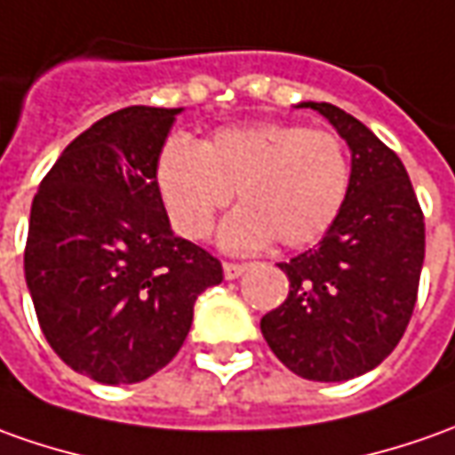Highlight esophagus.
<instances>
[{
  "mask_svg": "<svg viewBox=\"0 0 455 455\" xmlns=\"http://www.w3.org/2000/svg\"><path fill=\"white\" fill-rule=\"evenodd\" d=\"M243 271H246V267H243V264H224V279L227 281L239 279Z\"/></svg>",
  "mask_w": 455,
  "mask_h": 455,
  "instance_id": "obj_1",
  "label": "esophagus"
}]
</instances>
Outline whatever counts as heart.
<instances>
[{
	"mask_svg": "<svg viewBox=\"0 0 455 455\" xmlns=\"http://www.w3.org/2000/svg\"><path fill=\"white\" fill-rule=\"evenodd\" d=\"M351 166L341 139L299 124L227 126L204 144L172 137L156 156L154 184L172 227L206 239L228 202L239 209L221 227V246L253 251L318 241L341 214Z\"/></svg>",
	"mask_w": 455,
	"mask_h": 455,
	"instance_id": "obj_1",
	"label": "heart"
}]
</instances>
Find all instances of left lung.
Masks as SVG:
<instances>
[{"mask_svg":"<svg viewBox=\"0 0 455 455\" xmlns=\"http://www.w3.org/2000/svg\"><path fill=\"white\" fill-rule=\"evenodd\" d=\"M318 111L351 151L348 194L316 249L279 264L286 301L261 318L268 348L308 381L376 369L409 326L426 251L423 214L403 164L369 126L326 101Z\"/></svg>","mask_w":455,"mask_h":455,"instance_id":"obj_1","label":"left lung"}]
</instances>
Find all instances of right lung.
Segmentation results:
<instances>
[{"instance_id": "1", "label": "right lung", "mask_w": 455, "mask_h": 455, "mask_svg": "<svg viewBox=\"0 0 455 455\" xmlns=\"http://www.w3.org/2000/svg\"><path fill=\"white\" fill-rule=\"evenodd\" d=\"M184 109L126 107L61 151L32 202L24 276L49 346L99 383H139L187 339L194 304L224 279L179 239L154 164Z\"/></svg>"}]
</instances>
